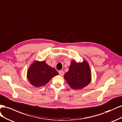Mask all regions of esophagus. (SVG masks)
<instances>
[{"instance_id":"esophagus-1","label":"esophagus","mask_w":122,"mask_h":122,"mask_svg":"<svg viewBox=\"0 0 122 122\" xmlns=\"http://www.w3.org/2000/svg\"><path fill=\"white\" fill-rule=\"evenodd\" d=\"M59 75H60V76H62L64 75V72L63 71H59Z\"/></svg>"}]
</instances>
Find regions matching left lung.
<instances>
[{
	"mask_svg": "<svg viewBox=\"0 0 122 122\" xmlns=\"http://www.w3.org/2000/svg\"><path fill=\"white\" fill-rule=\"evenodd\" d=\"M64 76L71 88L80 89L85 87L91 81V71L88 62L85 60L79 63L71 61L69 71Z\"/></svg>",
	"mask_w": 122,
	"mask_h": 122,
	"instance_id": "left-lung-1",
	"label": "left lung"
}]
</instances>
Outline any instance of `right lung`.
<instances>
[{
  "label": "right lung",
  "mask_w": 122,
  "mask_h": 122,
  "mask_svg": "<svg viewBox=\"0 0 122 122\" xmlns=\"http://www.w3.org/2000/svg\"><path fill=\"white\" fill-rule=\"evenodd\" d=\"M58 72L54 68L50 67L45 61H35L30 65L27 73V77L32 85L40 87L46 85Z\"/></svg>",
  "instance_id": "right-lung-1"
}]
</instances>
